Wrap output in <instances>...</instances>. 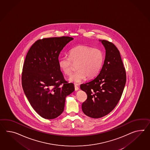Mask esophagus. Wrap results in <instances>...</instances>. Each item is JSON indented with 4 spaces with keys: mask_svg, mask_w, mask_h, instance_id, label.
Wrapping results in <instances>:
<instances>
[{
    "mask_svg": "<svg viewBox=\"0 0 150 150\" xmlns=\"http://www.w3.org/2000/svg\"><path fill=\"white\" fill-rule=\"evenodd\" d=\"M74 88H75V91H78L79 89V87L77 86L76 84H75V86H74Z\"/></svg>",
    "mask_w": 150,
    "mask_h": 150,
    "instance_id": "34e87169",
    "label": "esophagus"
}]
</instances>
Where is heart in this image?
<instances>
[{"instance_id":"b5f03b06","label":"heart","mask_w":150,"mask_h":150,"mask_svg":"<svg viewBox=\"0 0 150 150\" xmlns=\"http://www.w3.org/2000/svg\"><path fill=\"white\" fill-rule=\"evenodd\" d=\"M104 56L102 50L85 45H78L69 51V56H63L59 60L61 70L69 76L76 64V71L70 77L69 80L79 83L87 78L96 76L101 68Z\"/></svg>"}]
</instances>
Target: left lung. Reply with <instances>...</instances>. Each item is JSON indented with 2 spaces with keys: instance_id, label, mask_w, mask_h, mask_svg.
<instances>
[{
  "instance_id": "8db88e82",
  "label": "left lung",
  "mask_w": 150,
  "mask_h": 150,
  "mask_svg": "<svg viewBox=\"0 0 150 150\" xmlns=\"http://www.w3.org/2000/svg\"><path fill=\"white\" fill-rule=\"evenodd\" d=\"M101 41L106 49L102 69L95 79L80 86L87 95L82 110L92 118L104 117L114 110L120 100L126 81L120 51L113 43Z\"/></svg>"
}]
</instances>
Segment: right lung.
I'll return each mask as SVG.
<instances>
[{
	"label": "right lung",
	"mask_w": 150,
	"mask_h": 150,
	"mask_svg": "<svg viewBox=\"0 0 150 150\" xmlns=\"http://www.w3.org/2000/svg\"><path fill=\"white\" fill-rule=\"evenodd\" d=\"M73 38H45L36 41L28 52L23 64L22 84L33 110L40 117L52 119L64 110L66 96L75 90L59 66L61 51Z\"/></svg>",
	"instance_id": "1"
}]
</instances>
